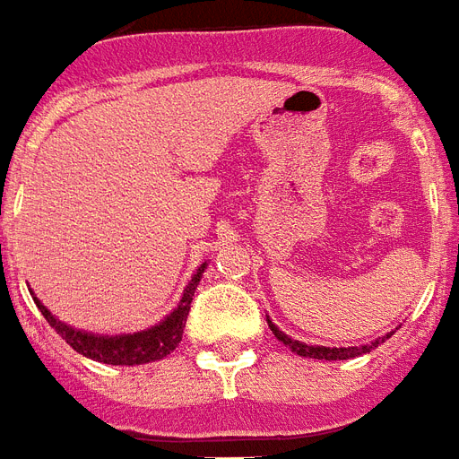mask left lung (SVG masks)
Wrapping results in <instances>:
<instances>
[{"label": "left lung", "mask_w": 459, "mask_h": 459, "mask_svg": "<svg viewBox=\"0 0 459 459\" xmlns=\"http://www.w3.org/2000/svg\"><path fill=\"white\" fill-rule=\"evenodd\" d=\"M267 325H270V329H273V333L277 336V339L284 343V346H289L293 351V353L303 355V358H315V360H348V358H358V355L362 353H369L372 348H377L379 343H384V341L391 336V333H386V336H381V339L372 341L369 346H353V348H325V346H307V343H300V341H293L289 339L287 333L280 332V329L274 327L273 322L267 320Z\"/></svg>", "instance_id": "8db88e82"}]
</instances>
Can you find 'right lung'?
I'll use <instances>...</instances> for the list:
<instances>
[{
	"instance_id": "1",
	"label": "right lung",
	"mask_w": 459,
	"mask_h": 459,
	"mask_svg": "<svg viewBox=\"0 0 459 459\" xmlns=\"http://www.w3.org/2000/svg\"><path fill=\"white\" fill-rule=\"evenodd\" d=\"M204 267H206V263L199 267V273L194 274L189 287L182 293L179 306L168 315L166 320L156 325V327L146 329V332L127 333V336H99V333L78 332V329L58 322L35 296L32 299L38 303L44 320L49 322L51 327L56 329V333L64 336L65 343L73 351H78L80 355L91 358V360L106 362V365H142V362L160 360V358H166L170 351L178 348V343L182 341V333H185L186 315H189V307H192V296L196 291V284L201 281Z\"/></svg>"
}]
</instances>
